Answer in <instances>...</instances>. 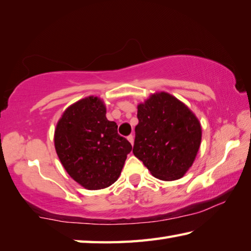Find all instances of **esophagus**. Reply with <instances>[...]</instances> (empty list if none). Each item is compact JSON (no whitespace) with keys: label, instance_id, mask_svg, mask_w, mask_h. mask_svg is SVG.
Returning a JSON list of instances; mask_svg holds the SVG:
<instances>
[{"label":"esophagus","instance_id":"esophagus-1","mask_svg":"<svg viewBox=\"0 0 251 251\" xmlns=\"http://www.w3.org/2000/svg\"><path fill=\"white\" fill-rule=\"evenodd\" d=\"M127 139H128L131 145H134V136L133 135H129L128 137H127Z\"/></svg>","mask_w":251,"mask_h":251}]
</instances>
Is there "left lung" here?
I'll use <instances>...</instances> for the list:
<instances>
[{"label":"left lung","mask_w":251,"mask_h":251,"mask_svg":"<svg viewBox=\"0 0 251 251\" xmlns=\"http://www.w3.org/2000/svg\"><path fill=\"white\" fill-rule=\"evenodd\" d=\"M137 108L134 155L158 179H179L192 167L201 146L198 118L165 92L152 94Z\"/></svg>","instance_id":"8db88e82"}]
</instances>
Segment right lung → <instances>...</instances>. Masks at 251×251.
<instances>
[{"label": "right lung", "instance_id": "right-lung-1", "mask_svg": "<svg viewBox=\"0 0 251 251\" xmlns=\"http://www.w3.org/2000/svg\"><path fill=\"white\" fill-rule=\"evenodd\" d=\"M54 144L67 174L90 190L114 184L131 151L130 143L118 135L116 123L106 118L103 101L94 96L76 101L63 113Z\"/></svg>", "mask_w": 251, "mask_h": 251}]
</instances>
